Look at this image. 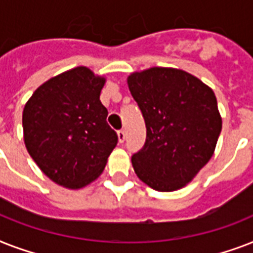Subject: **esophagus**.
<instances>
[{
  "label": "esophagus",
  "instance_id": "obj_1",
  "mask_svg": "<svg viewBox=\"0 0 253 253\" xmlns=\"http://www.w3.org/2000/svg\"><path fill=\"white\" fill-rule=\"evenodd\" d=\"M125 139H126V131H125V130H119L118 131V140H119V143L125 142Z\"/></svg>",
  "mask_w": 253,
  "mask_h": 253
}]
</instances>
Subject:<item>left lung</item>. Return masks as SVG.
Here are the masks:
<instances>
[{
    "mask_svg": "<svg viewBox=\"0 0 253 253\" xmlns=\"http://www.w3.org/2000/svg\"><path fill=\"white\" fill-rule=\"evenodd\" d=\"M127 84L147 128L131 158L136 176L159 192L181 189L215 150L222 118L214 91L190 73L163 67L131 73Z\"/></svg>",
    "mask_w": 253,
    "mask_h": 253,
    "instance_id": "obj_1",
    "label": "left lung"
}]
</instances>
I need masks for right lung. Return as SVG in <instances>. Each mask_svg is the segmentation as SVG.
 Here are the masks:
<instances>
[{"instance_id": "right-lung-1", "label": "right lung", "mask_w": 253, "mask_h": 253, "mask_svg": "<svg viewBox=\"0 0 253 253\" xmlns=\"http://www.w3.org/2000/svg\"><path fill=\"white\" fill-rule=\"evenodd\" d=\"M105 81L76 67L45 81L25 105L26 148L42 172L64 188L94 181L118 143L99 101Z\"/></svg>"}]
</instances>
